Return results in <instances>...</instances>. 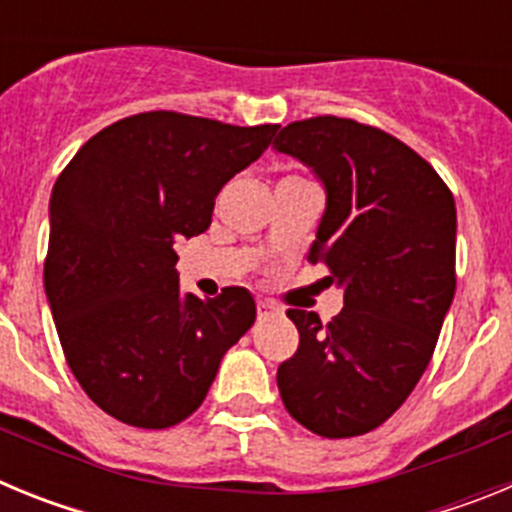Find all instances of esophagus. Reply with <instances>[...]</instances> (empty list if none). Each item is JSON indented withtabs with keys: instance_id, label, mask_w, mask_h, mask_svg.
Wrapping results in <instances>:
<instances>
[{
	"instance_id": "esophagus-1",
	"label": "esophagus",
	"mask_w": 512,
	"mask_h": 512,
	"mask_svg": "<svg viewBox=\"0 0 512 512\" xmlns=\"http://www.w3.org/2000/svg\"><path fill=\"white\" fill-rule=\"evenodd\" d=\"M279 307L271 305V302L266 300H259V318H266V315H277Z\"/></svg>"
}]
</instances>
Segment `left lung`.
<instances>
[{
    "label": "left lung",
    "instance_id": "8db88e82",
    "mask_svg": "<svg viewBox=\"0 0 512 512\" xmlns=\"http://www.w3.org/2000/svg\"><path fill=\"white\" fill-rule=\"evenodd\" d=\"M325 189L307 261L330 269L343 310H289L295 356L277 372L284 408L307 431H374L415 390L456 289V205L402 140L346 117L289 122L274 140Z\"/></svg>",
    "mask_w": 512,
    "mask_h": 512
}]
</instances>
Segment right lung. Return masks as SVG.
Wrapping results in <instances>:
<instances>
[{"mask_svg": "<svg viewBox=\"0 0 512 512\" xmlns=\"http://www.w3.org/2000/svg\"><path fill=\"white\" fill-rule=\"evenodd\" d=\"M277 130L143 112L99 130L56 179L45 297L76 382L112 418L182 423L256 320L243 287L184 292L176 243L210 228L220 189Z\"/></svg>", "mask_w": 512, "mask_h": 512, "instance_id": "right-lung-1", "label": "right lung"}]
</instances>
